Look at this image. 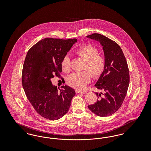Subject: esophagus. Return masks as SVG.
<instances>
[{
	"mask_svg": "<svg viewBox=\"0 0 151 151\" xmlns=\"http://www.w3.org/2000/svg\"><path fill=\"white\" fill-rule=\"evenodd\" d=\"M75 92H76V93H84V92H83V91H80V90H77V89L75 90Z\"/></svg>",
	"mask_w": 151,
	"mask_h": 151,
	"instance_id": "esophagus-1",
	"label": "esophagus"
}]
</instances>
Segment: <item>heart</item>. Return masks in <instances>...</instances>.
<instances>
[{
	"label": "heart",
	"instance_id": "obj_1",
	"mask_svg": "<svg viewBox=\"0 0 151 151\" xmlns=\"http://www.w3.org/2000/svg\"><path fill=\"white\" fill-rule=\"evenodd\" d=\"M99 49L93 45L86 44L77 49L75 53L85 61L83 66L84 71L74 72L70 75L67 80V84L77 90H83L91 82L92 76L94 78H99L103 73L106 65V59L104 55L99 54ZM62 70L69 72L70 70V59L65 55L61 62Z\"/></svg>",
	"mask_w": 151,
	"mask_h": 151
}]
</instances>
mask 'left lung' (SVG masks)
Here are the masks:
<instances>
[{"instance_id":"obj_1","label":"left lung","mask_w":151,"mask_h":151,"mask_svg":"<svg viewBox=\"0 0 151 151\" xmlns=\"http://www.w3.org/2000/svg\"><path fill=\"white\" fill-rule=\"evenodd\" d=\"M86 37L100 43L106 59L105 70L95 84L104 93L96 92L99 99L88 108L98 116H110L121 108L126 96L129 83L127 63L121 48L115 41L98 33Z\"/></svg>"}]
</instances>
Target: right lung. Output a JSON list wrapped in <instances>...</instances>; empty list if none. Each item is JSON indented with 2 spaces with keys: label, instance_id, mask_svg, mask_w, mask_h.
<instances>
[{
  "label": "right lung",
  "instance_id": "1",
  "mask_svg": "<svg viewBox=\"0 0 151 151\" xmlns=\"http://www.w3.org/2000/svg\"><path fill=\"white\" fill-rule=\"evenodd\" d=\"M76 42V38H46L33 45L26 55L22 72L24 90L35 110L47 119L64 116L75 95L74 89L67 86L58 92L51 79L54 75L60 78L62 60Z\"/></svg>",
  "mask_w": 151,
  "mask_h": 151
}]
</instances>
